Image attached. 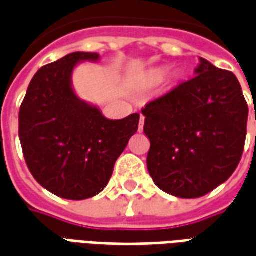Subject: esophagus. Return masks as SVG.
I'll list each match as a JSON object with an SVG mask.
<instances>
[{
  "instance_id": "34e87169",
  "label": "esophagus",
  "mask_w": 256,
  "mask_h": 256,
  "mask_svg": "<svg viewBox=\"0 0 256 256\" xmlns=\"http://www.w3.org/2000/svg\"><path fill=\"white\" fill-rule=\"evenodd\" d=\"M144 120L145 118L141 115V118H140V124H138V132H142L144 130Z\"/></svg>"
}]
</instances>
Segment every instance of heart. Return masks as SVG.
<instances>
[{
	"label": "heart",
	"instance_id": "obj_1",
	"mask_svg": "<svg viewBox=\"0 0 256 256\" xmlns=\"http://www.w3.org/2000/svg\"><path fill=\"white\" fill-rule=\"evenodd\" d=\"M163 76H164V71H162V70H159V71L154 72V78H155L156 80H160Z\"/></svg>",
	"mask_w": 256,
	"mask_h": 256
}]
</instances>
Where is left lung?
Listing matches in <instances>:
<instances>
[{
  "instance_id": "obj_1",
  "label": "left lung",
  "mask_w": 256,
  "mask_h": 256,
  "mask_svg": "<svg viewBox=\"0 0 256 256\" xmlns=\"http://www.w3.org/2000/svg\"><path fill=\"white\" fill-rule=\"evenodd\" d=\"M194 76L142 110L150 148L146 166L163 192L202 198L242 159L248 106L236 75L198 58Z\"/></svg>"
}]
</instances>
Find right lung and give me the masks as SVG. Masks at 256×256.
Returning a JSON list of instances; mask_svg holds the SVG:
<instances>
[{
  "label": "right lung",
  "instance_id": "obj_1",
  "mask_svg": "<svg viewBox=\"0 0 256 256\" xmlns=\"http://www.w3.org/2000/svg\"><path fill=\"white\" fill-rule=\"evenodd\" d=\"M98 60V53L75 52L42 67L20 106L19 138L28 170L41 186L68 200L93 198L106 188L138 130L140 114L111 120L75 93L74 68Z\"/></svg>",
  "mask_w": 256,
  "mask_h": 256
}]
</instances>
